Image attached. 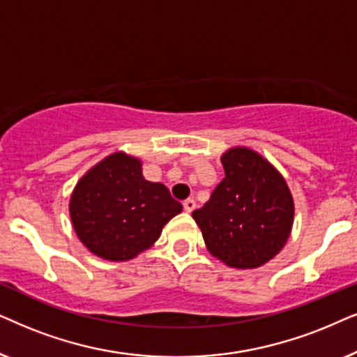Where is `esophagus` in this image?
<instances>
[{
  "mask_svg": "<svg viewBox=\"0 0 357 357\" xmlns=\"http://www.w3.org/2000/svg\"><path fill=\"white\" fill-rule=\"evenodd\" d=\"M183 207L186 212H192L194 208H196V201H194V199H186V201L183 202Z\"/></svg>",
  "mask_w": 357,
  "mask_h": 357,
  "instance_id": "esophagus-1",
  "label": "esophagus"
}]
</instances>
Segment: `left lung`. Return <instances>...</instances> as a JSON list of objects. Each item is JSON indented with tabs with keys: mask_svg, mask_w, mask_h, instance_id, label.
Masks as SVG:
<instances>
[{
	"mask_svg": "<svg viewBox=\"0 0 357 357\" xmlns=\"http://www.w3.org/2000/svg\"><path fill=\"white\" fill-rule=\"evenodd\" d=\"M220 160L225 178L192 218L212 256L230 268H259L291 235L292 194L282 174L255 150L234 146Z\"/></svg>",
	"mask_w": 357,
	"mask_h": 357,
	"instance_id": "8db88e82",
	"label": "left lung"
}]
</instances>
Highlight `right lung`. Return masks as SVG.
<instances>
[{"mask_svg": "<svg viewBox=\"0 0 357 357\" xmlns=\"http://www.w3.org/2000/svg\"><path fill=\"white\" fill-rule=\"evenodd\" d=\"M183 206L161 183L146 181L142 161L117 151L79 179L70 217L79 241L93 255L127 261L149 250Z\"/></svg>", "mask_w": 357, "mask_h": 357, "instance_id": "add662e5", "label": "right lung"}]
</instances>
